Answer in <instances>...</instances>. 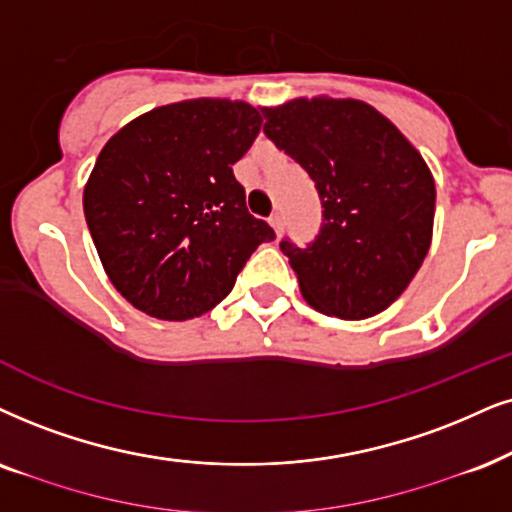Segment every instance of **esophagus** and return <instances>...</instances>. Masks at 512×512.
I'll list each match as a JSON object with an SVG mask.
<instances>
[{"label": "esophagus", "instance_id": "obj_1", "mask_svg": "<svg viewBox=\"0 0 512 512\" xmlns=\"http://www.w3.org/2000/svg\"><path fill=\"white\" fill-rule=\"evenodd\" d=\"M269 224L274 226V231H276L278 236H281V234H283V229H286V219H283L281 212H274V215L269 217Z\"/></svg>", "mask_w": 512, "mask_h": 512}]
</instances>
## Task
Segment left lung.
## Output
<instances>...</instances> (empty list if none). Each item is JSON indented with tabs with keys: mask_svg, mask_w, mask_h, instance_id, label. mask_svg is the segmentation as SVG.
<instances>
[{
	"mask_svg": "<svg viewBox=\"0 0 512 512\" xmlns=\"http://www.w3.org/2000/svg\"><path fill=\"white\" fill-rule=\"evenodd\" d=\"M264 134L300 163L321 200L314 241L281 252L319 312L357 321L404 293L432 241L435 181L404 134L364 101L264 108Z\"/></svg>",
	"mask_w": 512,
	"mask_h": 512,
	"instance_id": "8db88e82",
	"label": "left lung"
}]
</instances>
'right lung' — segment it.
Instances as JSON below:
<instances>
[{
  "label": "right lung",
  "mask_w": 512,
  "mask_h": 512,
  "mask_svg": "<svg viewBox=\"0 0 512 512\" xmlns=\"http://www.w3.org/2000/svg\"><path fill=\"white\" fill-rule=\"evenodd\" d=\"M260 127L248 103L198 99L155 108L103 146L84 217L108 278L141 312L165 321L210 312L276 238L234 177Z\"/></svg>",
  "instance_id": "right-lung-1"
}]
</instances>
